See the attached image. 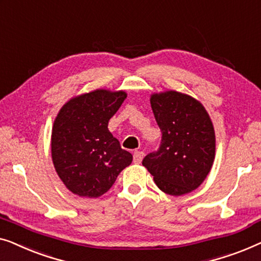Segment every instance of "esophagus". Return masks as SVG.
Returning <instances> with one entry per match:
<instances>
[{"mask_svg":"<svg viewBox=\"0 0 261 261\" xmlns=\"http://www.w3.org/2000/svg\"><path fill=\"white\" fill-rule=\"evenodd\" d=\"M143 157H144V152H143V151H135L134 152V162L136 164H139L142 162Z\"/></svg>","mask_w":261,"mask_h":261,"instance_id":"esophagus-1","label":"esophagus"}]
</instances>
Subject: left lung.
Wrapping results in <instances>:
<instances>
[{
    "instance_id": "8db88e82",
    "label": "left lung",
    "mask_w": 261,
    "mask_h": 261,
    "mask_svg": "<svg viewBox=\"0 0 261 261\" xmlns=\"http://www.w3.org/2000/svg\"><path fill=\"white\" fill-rule=\"evenodd\" d=\"M150 102L162 138L159 149L143 159V166L166 194L190 193L204 181L214 161L212 120L199 101L175 91L153 94Z\"/></svg>"
}]
</instances>
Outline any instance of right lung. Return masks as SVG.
Returning <instances> with one entry per match:
<instances>
[{
  "label": "right lung",
  "mask_w": 261,
  "mask_h": 261,
  "mask_svg": "<svg viewBox=\"0 0 261 261\" xmlns=\"http://www.w3.org/2000/svg\"><path fill=\"white\" fill-rule=\"evenodd\" d=\"M126 93L97 90L62 106L52 130V159L64 185L84 197H98L115 183L132 155L108 125Z\"/></svg>",
  "instance_id": "add662e5"
}]
</instances>
